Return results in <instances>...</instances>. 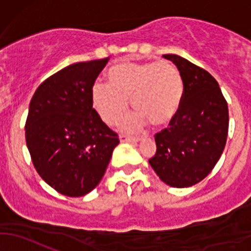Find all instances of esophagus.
<instances>
[{"label":"esophagus","mask_w":251,"mask_h":251,"mask_svg":"<svg viewBox=\"0 0 251 251\" xmlns=\"http://www.w3.org/2000/svg\"><path fill=\"white\" fill-rule=\"evenodd\" d=\"M121 142H132V143H136V142L141 141V137H133V136H127V135H121L120 136Z\"/></svg>","instance_id":"obj_1"}]
</instances>
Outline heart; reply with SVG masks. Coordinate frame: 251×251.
I'll return each mask as SVG.
<instances>
[{
	"instance_id": "1",
	"label": "heart",
	"mask_w": 251,
	"mask_h": 251,
	"mask_svg": "<svg viewBox=\"0 0 251 251\" xmlns=\"http://www.w3.org/2000/svg\"><path fill=\"white\" fill-rule=\"evenodd\" d=\"M110 83H93L92 103L104 123L114 125L126 114L128 98L137 113L126 120V130H137L147 121L161 126L178 111L183 81L178 69L169 62L121 63L109 70Z\"/></svg>"
}]
</instances>
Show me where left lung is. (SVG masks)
<instances>
[{
    "label": "left lung",
    "mask_w": 251,
    "mask_h": 251,
    "mask_svg": "<svg viewBox=\"0 0 251 251\" xmlns=\"http://www.w3.org/2000/svg\"><path fill=\"white\" fill-rule=\"evenodd\" d=\"M163 57L176 64L183 95L168 127L154 135L156 151L149 164L166 184L184 188L204 179L219 161L228 135V105L210 73L179 55Z\"/></svg>",
    "instance_id": "1"
}]
</instances>
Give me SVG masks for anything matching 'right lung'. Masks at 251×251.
Masks as SVG:
<instances>
[{"instance_id": "1", "label": "right lung", "mask_w": 251, "mask_h": 251, "mask_svg": "<svg viewBox=\"0 0 251 251\" xmlns=\"http://www.w3.org/2000/svg\"><path fill=\"white\" fill-rule=\"evenodd\" d=\"M109 57L68 65L35 91L25 140L41 178L68 197L97 187L109 164L118 133L93 108L92 87Z\"/></svg>"}]
</instances>
